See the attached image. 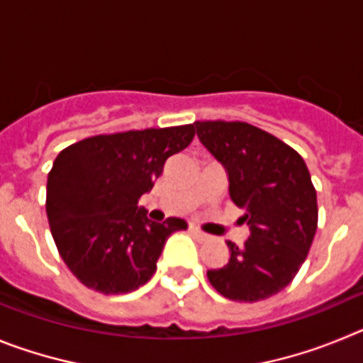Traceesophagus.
Masks as SVG:
<instances>
[{"label": "esophagus", "mask_w": 363, "mask_h": 363, "mask_svg": "<svg viewBox=\"0 0 363 363\" xmlns=\"http://www.w3.org/2000/svg\"><path fill=\"white\" fill-rule=\"evenodd\" d=\"M189 230H191V233L194 234V236H196L198 240H207V238H209V234L203 233V230H200L196 225H191V227H189Z\"/></svg>", "instance_id": "obj_1"}]
</instances>
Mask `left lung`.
Masks as SVG:
<instances>
[{
	"instance_id": "1",
	"label": "left lung",
	"mask_w": 363,
	"mask_h": 363,
	"mask_svg": "<svg viewBox=\"0 0 363 363\" xmlns=\"http://www.w3.org/2000/svg\"><path fill=\"white\" fill-rule=\"evenodd\" d=\"M201 145L223 165L230 200L245 211L249 238L227 242L229 262L207 271L211 285L234 301H258L293 281L318 225L316 191L300 154L243 121H196Z\"/></svg>"
}]
</instances>
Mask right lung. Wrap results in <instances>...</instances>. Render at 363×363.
<instances>
[{"label":"right lung","mask_w":363,"mask_h":363,"mask_svg":"<svg viewBox=\"0 0 363 363\" xmlns=\"http://www.w3.org/2000/svg\"><path fill=\"white\" fill-rule=\"evenodd\" d=\"M194 138V125L127 130L82 140L57 154L47 179V218L72 274L104 294L136 291L152 278L182 218L158 223L138 207L167 160Z\"/></svg>","instance_id":"1"}]
</instances>
